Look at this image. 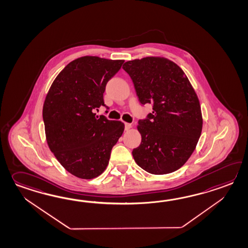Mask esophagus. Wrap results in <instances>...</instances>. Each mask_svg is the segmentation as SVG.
I'll return each mask as SVG.
<instances>
[{"mask_svg": "<svg viewBox=\"0 0 248 248\" xmlns=\"http://www.w3.org/2000/svg\"><path fill=\"white\" fill-rule=\"evenodd\" d=\"M131 128H132V124H129V123H125V124H124V129H125V131L130 130Z\"/></svg>", "mask_w": 248, "mask_h": 248, "instance_id": "34e87169", "label": "esophagus"}]
</instances>
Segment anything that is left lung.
<instances>
[{"mask_svg": "<svg viewBox=\"0 0 248 248\" xmlns=\"http://www.w3.org/2000/svg\"><path fill=\"white\" fill-rule=\"evenodd\" d=\"M142 105H153L148 118L140 120V145L132 150L136 164L152 174L180 169L190 157L203 127L198 95L182 68L163 57L125 62Z\"/></svg>", "mask_w": 248, "mask_h": 248, "instance_id": "obj_1", "label": "left lung"}]
</instances>
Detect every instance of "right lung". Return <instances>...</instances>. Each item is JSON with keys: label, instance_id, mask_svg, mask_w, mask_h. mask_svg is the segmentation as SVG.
Segmentation results:
<instances>
[{"label": "right lung", "instance_id": "1", "mask_svg": "<svg viewBox=\"0 0 248 248\" xmlns=\"http://www.w3.org/2000/svg\"><path fill=\"white\" fill-rule=\"evenodd\" d=\"M124 62L96 56L78 58L57 76L46 95L43 118L47 143L76 177L90 180L100 175L124 132V123L94 113L106 106V84Z\"/></svg>", "mask_w": 248, "mask_h": 248}]
</instances>
